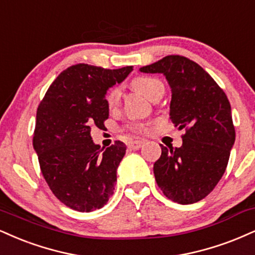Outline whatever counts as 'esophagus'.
I'll return each instance as SVG.
<instances>
[{
    "mask_svg": "<svg viewBox=\"0 0 255 255\" xmlns=\"http://www.w3.org/2000/svg\"><path fill=\"white\" fill-rule=\"evenodd\" d=\"M142 145H143V141L141 140H134L129 142V147L131 149H139Z\"/></svg>",
    "mask_w": 255,
    "mask_h": 255,
    "instance_id": "1",
    "label": "esophagus"
}]
</instances>
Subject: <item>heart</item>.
Listing matches in <instances>:
<instances>
[{"instance_id":"1","label":"heart","mask_w":255,"mask_h":255,"mask_svg":"<svg viewBox=\"0 0 255 255\" xmlns=\"http://www.w3.org/2000/svg\"><path fill=\"white\" fill-rule=\"evenodd\" d=\"M131 87L135 89V90L140 91L141 94H143L146 97H148L152 101H155L157 98L161 97L165 91L164 84L159 79L153 77H146V76H140V77L134 78L131 81ZM120 100H121V90L119 88L112 89L106 96L107 106L110 109H115L119 106ZM133 129L142 130L145 129V126L141 124L135 125L133 126Z\"/></svg>"}]
</instances>
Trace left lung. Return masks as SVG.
Returning a JSON list of instances; mask_svg holds the SVG:
<instances>
[{
	"label": "left lung",
	"mask_w": 255,
	"mask_h": 255,
	"mask_svg": "<svg viewBox=\"0 0 255 255\" xmlns=\"http://www.w3.org/2000/svg\"><path fill=\"white\" fill-rule=\"evenodd\" d=\"M140 71L166 77L170 119L185 129L180 147L160 145L153 166L158 186L171 201L196 203L213 191L228 165L235 141L231 103L209 73L185 57H164Z\"/></svg>",
	"instance_id": "1"
}]
</instances>
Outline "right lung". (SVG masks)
Here are the masks:
<instances>
[{
	"instance_id": "right-lung-1",
	"label": "right lung",
	"mask_w": 255,
	"mask_h": 255,
	"mask_svg": "<svg viewBox=\"0 0 255 255\" xmlns=\"http://www.w3.org/2000/svg\"><path fill=\"white\" fill-rule=\"evenodd\" d=\"M133 66L116 70L77 64L64 70L36 110L33 147L51 191L73 210L101 209L114 194L116 171L126 145L101 148L91 129H103L109 116L106 94L124 82Z\"/></svg>"
}]
</instances>
